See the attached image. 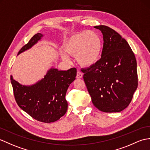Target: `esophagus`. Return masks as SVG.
<instances>
[{
  "label": "esophagus",
  "mask_w": 150,
  "mask_h": 150,
  "mask_svg": "<svg viewBox=\"0 0 150 150\" xmlns=\"http://www.w3.org/2000/svg\"><path fill=\"white\" fill-rule=\"evenodd\" d=\"M83 76V74L80 71H78L76 72V78L77 79H81Z\"/></svg>",
  "instance_id": "obj_1"
}]
</instances>
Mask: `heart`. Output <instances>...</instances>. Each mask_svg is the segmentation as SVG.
<instances>
[{"mask_svg": "<svg viewBox=\"0 0 150 150\" xmlns=\"http://www.w3.org/2000/svg\"><path fill=\"white\" fill-rule=\"evenodd\" d=\"M102 50V43L99 34L93 30H83L73 34L66 41L64 51L76 56L80 64L91 67L99 61ZM62 58L68 61L67 54H62Z\"/></svg>", "mask_w": 150, "mask_h": 150, "instance_id": "1", "label": "heart"}]
</instances>
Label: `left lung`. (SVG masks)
<instances>
[{
	"label": "left lung",
	"mask_w": 150,
	"mask_h": 150,
	"mask_svg": "<svg viewBox=\"0 0 150 150\" xmlns=\"http://www.w3.org/2000/svg\"><path fill=\"white\" fill-rule=\"evenodd\" d=\"M94 27L103 34L102 57L82 69L83 78L97 109L121 112L129 105L137 88L136 59L127 41L114 30L105 25Z\"/></svg>",
	"instance_id": "1"
}]
</instances>
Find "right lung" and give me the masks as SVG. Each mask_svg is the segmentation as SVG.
Listing matches in <instances>:
<instances>
[{
    "instance_id": "add662e5",
    "label": "right lung",
    "mask_w": 150,
    "mask_h": 150,
    "mask_svg": "<svg viewBox=\"0 0 150 150\" xmlns=\"http://www.w3.org/2000/svg\"><path fill=\"white\" fill-rule=\"evenodd\" d=\"M43 36L35 34L21 48L18 55L29 49ZM76 75V69L61 71L52 68L41 81L31 86H24L11 76L14 96L18 105L34 119L44 123H52L67 112L68 102L65 96Z\"/></svg>"
}]
</instances>
